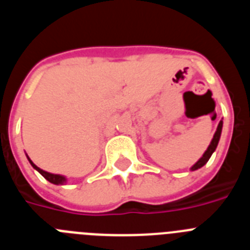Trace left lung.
I'll return each mask as SVG.
<instances>
[{"mask_svg":"<svg viewBox=\"0 0 250 250\" xmlns=\"http://www.w3.org/2000/svg\"><path fill=\"white\" fill-rule=\"evenodd\" d=\"M222 127H223V121L220 120L219 125H218V129H216L215 134H214V138L213 140H211L210 145H209V147L207 149V151L204 152V155L202 156V158L199 159V161L196 163L194 167H191V170H196V169H200L202 167H204L205 164L208 163V160L210 159L211 154L214 152V150L216 149V145H218V143H219V139H220V134H222Z\"/></svg>","mask_w":250,"mask_h":250,"instance_id":"1","label":"left lung"}]
</instances>
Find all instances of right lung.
Masks as SVG:
<instances>
[{"label": "right lung", "mask_w": 250, "mask_h": 250, "mask_svg": "<svg viewBox=\"0 0 250 250\" xmlns=\"http://www.w3.org/2000/svg\"><path fill=\"white\" fill-rule=\"evenodd\" d=\"M28 160H30V159H28ZM30 163H31V165H32V167H34L35 169H36L37 171H39V173L43 176V178L47 179L48 182L52 183V184L59 185V184H65V183H66V179L63 178V176L56 175V174H50V173H47V171H43L42 169H40V167H37L36 165H35L34 163H32V161H31V160H30Z\"/></svg>", "instance_id": "add662e5"}]
</instances>
